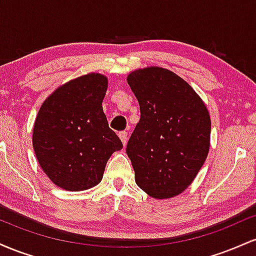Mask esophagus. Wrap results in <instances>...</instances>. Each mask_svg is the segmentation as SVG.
Instances as JSON below:
<instances>
[{"instance_id":"esophagus-1","label":"esophagus","mask_w":256,"mask_h":256,"mask_svg":"<svg viewBox=\"0 0 256 256\" xmlns=\"http://www.w3.org/2000/svg\"><path fill=\"white\" fill-rule=\"evenodd\" d=\"M119 137H120V140H122V144L126 146V142H128V132L126 131L119 132Z\"/></svg>"}]
</instances>
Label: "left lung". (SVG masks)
I'll return each instance as SVG.
<instances>
[{"instance_id": "8db88e82", "label": "left lung", "mask_w": 256, "mask_h": 256, "mask_svg": "<svg viewBox=\"0 0 256 256\" xmlns=\"http://www.w3.org/2000/svg\"><path fill=\"white\" fill-rule=\"evenodd\" d=\"M128 83L140 119L126 146L138 186L154 198L183 192L210 150V118L186 82L160 67L137 70Z\"/></svg>"}]
</instances>
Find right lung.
<instances>
[{
	"label": "right lung",
	"mask_w": 256,
	"mask_h": 256,
	"mask_svg": "<svg viewBox=\"0 0 256 256\" xmlns=\"http://www.w3.org/2000/svg\"><path fill=\"white\" fill-rule=\"evenodd\" d=\"M106 90L107 78L90 73L55 90L38 112L32 137L37 160L64 190L98 185L108 158L122 148L102 110Z\"/></svg>",
	"instance_id": "add662e5"
}]
</instances>
